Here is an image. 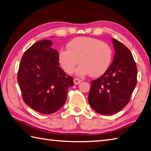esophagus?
Returning a JSON list of instances; mask_svg holds the SVG:
<instances>
[{
  "mask_svg": "<svg viewBox=\"0 0 151 151\" xmlns=\"http://www.w3.org/2000/svg\"><path fill=\"white\" fill-rule=\"evenodd\" d=\"M81 82V81L80 80V79H78V78H75L74 79V83H75V84H76V85H77V84H78L79 83H80Z\"/></svg>",
  "mask_w": 151,
  "mask_h": 151,
  "instance_id": "obj_1",
  "label": "esophagus"
}]
</instances>
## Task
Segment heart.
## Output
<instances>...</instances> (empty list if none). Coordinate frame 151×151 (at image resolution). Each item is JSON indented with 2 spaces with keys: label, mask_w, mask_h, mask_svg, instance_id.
Wrapping results in <instances>:
<instances>
[{
  "label": "heart",
  "mask_w": 151,
  "mask_h": 151,
  "mask_svg": "<svg viewBox=\"0 0 151 151\" xmlns=\"http://www.w3.org/2000/svg\"><path fill=\"white\" fill-rule=\"evenodd\" d=\"M68 49L59 53V62L65 72L72 73L78 62L81 63L76 70L78 76L90 74L97 76L103 74L110 63L112 50L108 43L92 37H80L68 43Z\"/></svg>",
  "instance_id": "b5f03b06"
}]
</instances>
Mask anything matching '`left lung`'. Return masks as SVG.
Here are the masks:
<instances>
[{
    "mask_svg": "<svg viewBox=\"0 0 151 151\" xmlns=\"http://www.w3.org/2000/svg\"><path fill=\"white\" fill-rule=\"evenodd\" d=\"M113 62L102 76L91 82L88 100L102 115L117 113L127 105L137 84V68L131 51L113 38Z\"/></svg>",
    "mask_w": 151,
    "mask_h": 151,
    "instance_id": "obj_1",
    "label": "left lung"
}]
</instances>
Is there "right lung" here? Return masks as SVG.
Instances as JSON below:
<instances>
[{
  "label": "right lung",
  "instance_id": "1",
  "mask_svg": "<svg viewBox=\"0 0 151 151\" xmlns=\"http://www.w3.org/2000/svg\"><path fill=\"white\" fill-rule=\"evenodd\" d=\"M52 42H37L25 51L18 72L23 100L34 110L55 113L66 102L68 88L74 85L72 76L59 67V53Z\"/></svg>",
  "mask_w": 151,
  "mask_h": 151
}]
</instances>
